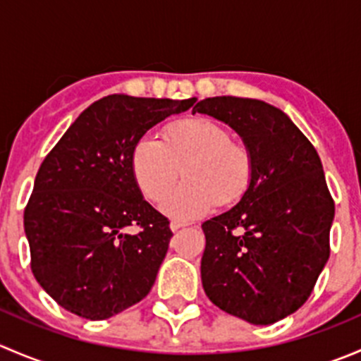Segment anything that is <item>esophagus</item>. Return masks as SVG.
Listing matches in <instances>:
<instances>
[{"label": "esophagus", "mask_w": 361, "mask_h": 361, "mask_svg": "<svg viewBox=\"0 0 361 361\" xmlns=\"http://www.w3.org/2000/svg\"><path fill=\"white\" fill-rule=\"evenodd\" d=\"M169 227H171V231L176 232V231H180L181 227H187V224H181V221H171Z\"/></svg>", "instance_id": "obj_1"}]
</instances>
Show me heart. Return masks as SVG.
I'll return each instance as SVG.
<instances>
[{
	"instance_id": "1",
	"label": "heart",
	"mask_w": 361,
	"mask_h": 361,
	"mask_svg": "<svg viewBox=\"0 0 361 361\" xmlns=\"http://www.w3.org/2000/svg\"><path fill=\"white\" fill-rule=\"evenodd\" d=\"M130 167L147 199L160 202L183 173L185 183L164 202L169 216L190 220L206 214L214 204L238 202L250 188L253 160L231 133L207 118H190L164 130L162 143L143 137L134 147Z\"/></svg>"
}]
</instances>
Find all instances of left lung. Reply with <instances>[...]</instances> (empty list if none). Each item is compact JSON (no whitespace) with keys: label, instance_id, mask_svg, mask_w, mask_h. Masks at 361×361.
Listing matches in <instances>:
<instances>
[{"label":"left lung","instance_id":"obj_1","mask_svg":"<svg viewBox=\"0 0 361 361\" xmlns=\"http://www.w3.org/2000/svg\"><path fill=\"white\" fill-rule=\"evenodd\" d=\"M204 113L239 134L253 160L235 206L204 221V292L221 311L271 325L297 311L330 257L336 206L322 160L290 116L265 101L207 97Z\"/></svg>","mask_w":361,"mask_h":361}]
</instances>
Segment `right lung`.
<instances>
[{"mask_svg":"<svg viewBox=\"0 0 361 361\" xmlns=\"http://www.w3.org/2000/svg\"><path fill=\"white\" fill-rule=\"evenodd\" d=\"M183 101L111 94L69 126L39 166L24 211L31 269L66 311L106 319L147 297L169 248V221L145 201L130 157ZM140 227L129 235L127 226Z\"/></svg>","mask_w":361,"mask_h":361,"instance_id":"add662e5","label":"right lung"}]
</instances>
